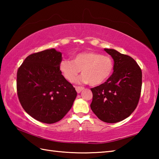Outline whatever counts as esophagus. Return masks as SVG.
<instances>
[{"label":"esophagus","instance_id":"1","mask_svg":"<svg viewBox=\"0 0 159 159\" xmlns=\"http://www.w3.org/2000/svg\"><path fill=\"white\" fill-rule=\"evenodd\" d=\"M75 89H76V92L78 93H80L83 89H84V88H83V87H79V86H76V87H75Z\"/></svg>","mask_w":159,"mask_h":159}]
</instances>
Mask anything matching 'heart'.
Wrapping results in <instances>:
<instances>
[{
	"label": "heart",
	"mask_w": 159,
	"mask_h": 159,
	"mask_svg": "<svg viewBox=\"0 0 159 159\" xmlns=\"http://www.w3.org/2000/svg\"><path fill=\"white\" fill-rule=\"evenodd\" d=\"M59 68L64 78L70 82L74 81L81 70L83 75L79 81L95 86L103 83L111 76L114 70V61L108 55L89 51L77 54L72 57L71 61L61 60Z\"/></svg>",
	"instance_id": "heart-1"
}]
</instances>
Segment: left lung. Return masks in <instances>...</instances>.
Masks as SVG:
<instances>
[{"instance_id": "8db88e82", "label": "left lung", "mask_w": 159, "mask_h": 159, "mask_svg": "<svg viewBox=\"0 0 159 159\" xmlns=\"http://www.w3.org/2000/svg\"><path fill=\"white\" fill-rule=\"evenodd\" d=\"M104 50L114 60V73L106 82L90 89V108L102 121L114 123L125 119L136 109L142 74L140 67L130 56L114 49Z\"/></svg>"}]
</instances>
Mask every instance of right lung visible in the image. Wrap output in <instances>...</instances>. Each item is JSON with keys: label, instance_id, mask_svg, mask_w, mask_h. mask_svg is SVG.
<instances>
[{"label": "right lung", "instance_id": "add662e5", "mask_svg": "<svg viewBox=\"0 0 159 159\" xmlns=\"http://www.w3.org/2000/svg\"><path fill=\"white\" fill-rule=\"evenodd\" d=\"M61 53L54 48L29 55L18 69L17 90L25 111L45 123L60 120L71 109L77 93L61 74Z\"/></svg>", "mask_w": 159, "mask_h": 159}]
</instances>
